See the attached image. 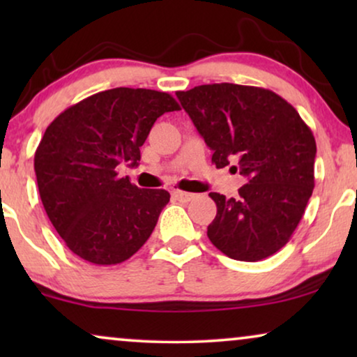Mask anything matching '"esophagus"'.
<instances>
[{
  "instance_id": "esophagus-1",
  "label": "esophagus",
  "mask_w": 357,
  "mask_h": 357,
  "mask_svg": "<svg viewBox=\"0 0 357 357\" xmlns=\"http://www.w3.org/2000/svg\"><path fill=\"white\" fill-rule=\"evenodd\" d=\"M172 195H174V198H177L178 202H182V203H188V202H192V199L195 198L193 193L182 192V190H174Z\"/></svg>"
}]
</instances>
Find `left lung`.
<instances>
[{
	"mask_svg": "<svg viewBox=\"0 0 357 357\" xmlns=\"http://www.w3.org/2000/svg\"><path fill=\"white\" fill-rule=\"evenodd\" d=\"M177 97L218 169L236 162L238 197L209 193L218 206L208 237L241 261L271 257L289 242L314 190L315 138L282 97L263 87L204 84Z\"/></svg>",
	"mask_w": 357,
	"mask_h": 357,
	"instance_id": "8db88e82",
	"label": "left lung"
}]
</instances>
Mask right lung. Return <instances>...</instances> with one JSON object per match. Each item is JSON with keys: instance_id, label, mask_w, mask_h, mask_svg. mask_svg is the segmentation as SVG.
Instances as JSON below:
<instances>
[{"instance_id": "right-lung-1", "label": "right lung", "mask_w": 357, "mask_h": 357, "mask_svg": "<svg viewBox=\"0 0 357 357\" xmlns=\"http://www.w3.org/2000/svg\"><path fill=\"white\" fill-rule=\"evenodd\" d=\"M180 110L167 92L115 87L71 105L48 125L33 158L38 193L68 248L94 265L133 257L169 203L165 190L138 188L116 165H138L154 121Z\"/></svg>"}]
</instances>
